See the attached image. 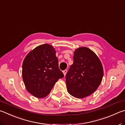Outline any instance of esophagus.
<instances>
[{"mask_svg":"<svg viewBox=\"0 0 125 125\" xmlns=\"http://www.w3.org/2000/svg\"><path fill=\"white\" fill-rule=\"evenodd\" d=\"M63 74H64V75L65 76V75H66L67 73V70L65 69V70H63Z\"/></svg>","mask_w":125,"mask_h":125,"instance_id":"1","label":"esophagus"}]
</instances>
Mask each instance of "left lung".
<instances>
[{"instance_id":"1","label":"left lung","mask_w":125,"mask_h":125,"mask_svg":"<svg viewBox=\"0 0 125 125\" xmlns=\"http://www.w3.org/2000/svg\"><path fill=\"white\" fill-rule=\"evenodd\" d=\"M73 60L65 76L67 91L75 98H83L96 91L101 84L103 66L96 54L86 47L75 50Z\"/></svg>"}]
</instances>
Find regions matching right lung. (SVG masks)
<instances>
[{
	"mask_svg": "<svg viewBox=\"0 0 125 125\" xmlns=\"http://www.w3.org/2000/svg\"><path fill=\"white\" fill-rule=\"evenodd\" d=\"M22 74L27 90L39 98L46 97L58 79L64 77L55 49L48 44L39 45L27 54Z\"/></svg>",
	"mask_w": 125,
	"mask_h": 125,
	"instance_id": "obj_1",
	"label": "right lung"
}]
</instances>
